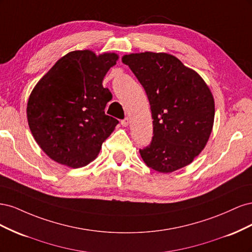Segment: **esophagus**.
Listing matches in <instances>:
<instances>
[{"instance_id": "esophagus-1", "label": "esophagus", "mask_w": 252, "mask_h": 252, "mask_svg": "<svg viewBox=\"0 0 252 252\" xmlns=\"http://www.w3.org/2000/svg\"><path fill=\"white\" fill-rule=\"evenodd\" d=\"M129 122H130V121H129V119H128V118H125L124 120L121 121V124H122V126L127 127V126L129 125Z\"/></svg>"}]
</instances>
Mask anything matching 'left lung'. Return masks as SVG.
Returning <instances> with one entry per match:
<instances>
[{
	"mask_svg": "<svg viewBox=\"0 0 252 252\" xmlns=\"http://www.w3.org/2000/svg\"><path fill=\"white\" fill-rule=\"evenodd\" d=\"M142 84L150 104L154 138L140 149L144 163L170 173L192 163L205 148L215 122V98L195 70L169 53L122 57Z\"/></svg>",
	"mask_w": 252,
	"mask_h": 252,
	"instance_id": "obj_1",
	"label": "left lung"
}]
</instances>
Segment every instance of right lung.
Instances as JSON below:
<instances>
[{"label": "right lung", "mask_w": 252, "mask_h": 252, "mask_svg": "<svg viewBox=\"0 0 252 252\" xmlns=\"http://www.w3.org/2000/svg\"><path fill=\"white\" fill-rule=\"evenodd\" d=\"M119 55L68 52L36 83L27 102L30 131L53 161L80 168L100 154L119 121L105 114L111 94L103 80Z\"/></svg>", "instance_id": "1"}]
</instances>
